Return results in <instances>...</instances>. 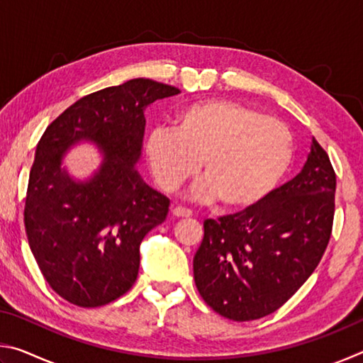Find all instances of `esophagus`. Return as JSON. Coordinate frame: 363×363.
Wrapping results in <instances>:
<instances>
[{"label": "esophagus", "mask_w": 363, "mask_h": 363, "mask_svg": "<svg viewBox=\"0 0 363 363\" xmlns=\"http://www.w3.org/2000/svg\"><path fill=\"white\" fill-rule=\"evenodd\" d=\"M173 216L176 218H190L192 216V211L189 210V208H184V206H174L173 208Z\"/></svg>", "instance_id": "34e87169"}]
</instances>
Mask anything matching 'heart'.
<instances>
[{"mask_svg": "<svg viewBox=\"0 0 363 363\" xmlns=\"http://www.w3.org/2000/svg\"><path fill=\"white\" fill-rule=\"evenodd\" d=\"M153 179L174 192L201 171L200 196H216L224 208L259 205L280 186L293 163L294 138L274 116L245 104L206 99L173 116V130L157 128L144 145Z\"/></svg>", "mask_w": 363, "mask_h": 363, "instance_id": "heart-1", "label": "heart"}]
</instances>
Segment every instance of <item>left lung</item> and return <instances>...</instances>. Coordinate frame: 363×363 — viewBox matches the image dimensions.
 Returning a JSON list of instances; mask_svg holds the SVG:
<instances>
[{
    "mask_svg": "<svg viewBox=\"0 0 363 363\" xmlns=\"http://www.w3.org/2000/svg\"><path fill=\"white\" fill-rule=\"evenodd\" d=\"M336 174L312 139L294 179L259 205L203 223L194 257L196 290L219 315L248 322L272 314L311 277L333 229Z\"/></svg>",
    "mask_w": 363,
    "mask_h": 363,
    "instance_id": "left-lung-1",
    "label": "left lung"
}]
</instances>
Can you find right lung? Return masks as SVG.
I'll return each instance as SVG.
<instances>
[{
    "mask_svg": "<svg viewBox=\"0 0 363 363\" xmlns=\"http://www.w3.org/2000/svg\"><path fill=\"white\" fill-rule=\"evenodd\" d=\"M179 93L174 86L136 78L96 91L46 128L30 169L23 224L43 277L60 298L99 307L123 296L139 272V245L168 216L169 200L143 182L144 108ZM82 138L104 152L88 183L60 169L62 153Z\"/></svg>",
    "mask_w": 363,
    "mask_h": 363,
    "instance_id": "right-lung-1",
    "label": "right lung"
}]
</instances>
